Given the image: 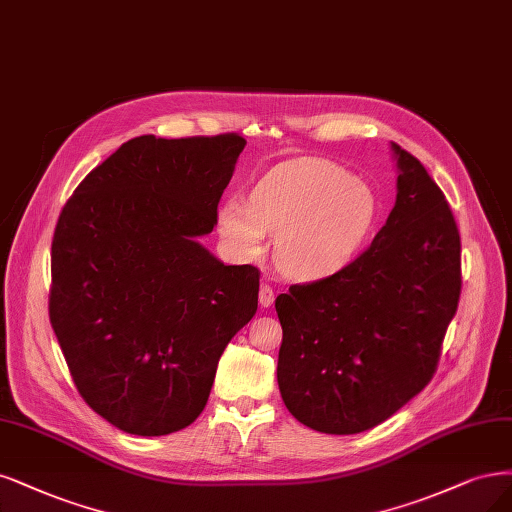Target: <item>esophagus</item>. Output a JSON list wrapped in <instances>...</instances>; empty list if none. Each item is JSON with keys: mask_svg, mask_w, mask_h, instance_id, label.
Returning a JSON list of instances; mask_svg holds the SVG:
<instances>
[{"mask_svg": "<svg viewBox=\"0 0 512 512\" xmlns=\"http://www.w3.org/2000/svg\"><path fill=\"white\" fill-rule=\"evenodd\" d=\"M258 301H260V305L262 307H271L273 305V301H275V292H273V288L269 286V284H260V292H258Z\"/></svg>", "mask_w": 512, "mask_h": 512, "instance_id": "34e87169", "label": "esophagus"}]
</instances>
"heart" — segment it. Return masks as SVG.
Returning <instances> with one entry per match:
<instances>
[{
    "instance_id": "heart-1",
    "label": "heart",
    "mask_w": 512,
    "mask_h": 512,
    "mask_svg": "<svg viewBox=\"0 0 512 512\" xmlns=\"http://www.w3.org/2000/svg\"><path fill=\"white\" fill-rule=\"evenodd\" d=\"M375 216V192L349 171L322 161H294L264 175L250 203L226 199L218 226L237 256L256 258L264 235H271L281 271L317 279L351 258Z\"/></svg>"
}]
</instances>
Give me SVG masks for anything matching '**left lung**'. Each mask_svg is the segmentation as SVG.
I'll use <instances>...</instances> for the list:
<instances>
[{"label": "left lung", "mask_w": 512, "mask_h": 512, "mask_svg": "<svg viewBox=\"0 0 512 512\" xmlns=\"http://www.w3.org/2000/svg\"><path fill=\"white\" fill-rule=\"evenodd\" d=\"M398 195L347 267L275 301L277 383L288 411L326 434L379 426L432 381L462 292V243L443 190L392 144Z\"/></svg>", "instance_id": "1"}]
</instances>
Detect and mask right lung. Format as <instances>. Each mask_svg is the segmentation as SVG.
I'll use <instances>...</instances> for the list:
<instances>
[{
  "mask_svg": "<svg viewBox=\"0 0 512 512\" xmlns=\"http://www.w3.org/2000/svg\"><path fill=\"white\" fill-rule=\"evenodd\" d=\"M243 148L239 133L129 139L61 209L50 324L84 402L122 432L190 426L258 309L260 271L199 243Z\"/></svg>",
  "mask_w": 512,
  "mask_h": 512,
  "instance_id": "obj_1",
  "label": "right lung"
}]
</instances>
